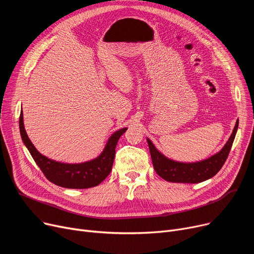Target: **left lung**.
<instances>
[{"label":"left lung","mask_w":254,"mask_h":254,"mask_svg":"<svg viewBox=\"0 0 254 254\" xmlns=\"http://www.w3.org/2000/svg\"><path fill=\"white\" fill-rule=\"evenodd\" d=\"M238 126L239 122L236 123L229 141L226 142L223 148L218 153L205 159V161L197 163L186 164L172 161V159L167 158L159 152L154 147L152 142L147 139L153 168L157 173V175L161 176L166 181L179 183H198L212 178L219 172L229 156Z\"/></svg>","instance_id":"1"}]
</instances>
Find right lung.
I'll return each mask as SVG.
<instances>
[{
  "instance_id": "add662e5",
  "label": "right lung",
  "mask_w": 254,
  "mask_h": 254,
  "mask_svg": "<svg viewBox=\"0 0 254 254\" xmlns=\"http://www.w3.org/2000/svg\"><path fill=\"white\" fill-rule=\"evenodd\" d=\"M19 129L21 139L29 149L34 161L43 172L44 176L56 185L65 189H89L99 185L110 174L115 156L117 142L127 128H122L109 138L104 151L96 159L82 164H63L52 161L40 153L29 139L23 126V114L20 112Z\"/></svg>"
}]
</instances>
